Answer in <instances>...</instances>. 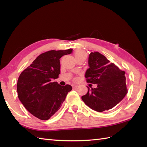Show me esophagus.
<instances>
[{"label":"esophagus","instance_id":"esophagus-1","mask_svg":"<svg viewBox=\"0 0 147 147\" xmlns=\"http://www.w3.org/2000/svg\"><path fill=\"white\" fill-rule=\"evenodd\" d=\"M73 86V89H75V88H76V87H77V86L75 85H73V86Z\"/></svg>","mask_w":147,"mask_h":147}]
</instances>
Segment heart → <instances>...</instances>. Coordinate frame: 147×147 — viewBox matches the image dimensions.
<instances>
[{
  "mask_svg": "<svg viewBox=\"0 0 147 147\" xmlns=\"http://www.w3.org/2000/svg\"><path fill=\"white\" fill-rule=\"evenodd\" d=\"M74 57H75V59L79 58V57L86 58V54L85 53V52H83L82 51H78L74 53Z\"/></svg>",
  "mask_w": 147,
  "mask_h": 147,
  "instance_id": "1",
  "label": "heart"
}]
</instances>
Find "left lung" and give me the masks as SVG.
Returning <instances> with one entry per match:
<instances>
[{"instance_id": "1", "label": "left lung", "mask_w": 147, "mask_h": 147, "mask_svg": "<svg viewBox=\"0 0 147 147\" xmlns=\"http://www.w3.org/2000/svg\"><path fill=\"white\" fill-rule=\"evenodd\" d=\"M89 68L85 73L86 82L96 84V88H88L82 96L85 104L97 112L108 111L118 104L127 93L125 72L110 63L98 52H91L88 61Z\"/></svg>"}]
</instances>
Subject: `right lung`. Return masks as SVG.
<instances>
[{
  "label": "right lung",
  "instance_id": "add662e5",
  "mask_svg": "<svg viewBox=\"0 0 147 147\" xmlns=\"http://www.w3.org/2000/svg\"><path fill=\"white\" fill-rule=\"evenodd\" d=\"M73 49L50 51L40 54L19 76L18 98L26 110L41 120H48L61 108L71 91L69 85L61 86L53 80L60 74V60Z\"/></svg>",
  "mask_w": 147,
  "mask_h": 147
}]
</instances>
